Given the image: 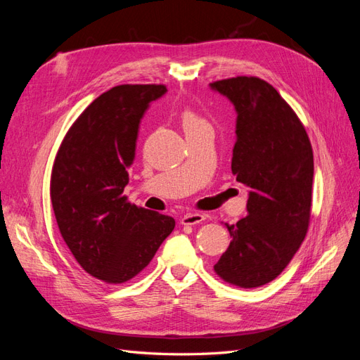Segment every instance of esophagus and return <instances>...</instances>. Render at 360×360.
Instances as JSON below:
<instances>
[{"label": "esophagus", "mask_w": 360, "mask_h": 360, "mask_svg": "<svg viewBox=\"0 0 360 360\" xmlns=\"http://www.w3.org/2000/svg\"><path fill=\"white\" fill-rule=\"evenodd\" d=\"M204 221V214L201 213H186L184 216H181L180 224L181 225H195L200 224Z\"/></svg>", "instance_id": "esophagus-1"}]
</instances>
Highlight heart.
Masks as SVG:
<instances>
[{"mask_svg": "<svg viewBox=\"0 0 360 360\" xmlns=\"http://www.w3.org/2000/svg\"><path fill=\"white\" fill-rule=\"evenodd\" d=\"M181 126L184 129V132L189 134L193 132V130H198L204 126H209V123L202 120L197 112L192 110H184L181 112Z\"/></svg>", "mask_w": 360, "mask_h": 360, "instance_id": "b5f03b06", "label": "heart"}]
</instances>
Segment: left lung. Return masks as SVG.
Returning <instances> with one entry per match:
<instances>
[{"label": "left lung", "mask_w": 360, "mask_h": 360, "mask_svg": "<svg viewBox=\"0 0 360 360\" xmlns=\"http://www.w3.org/2000/svg\"><path fill=\"white\" fill-rule=\"evenodd\" d=\"M210 89L234 105L231 171L248 191V216L224 224L231 243L214 264L224 281L255 288L274 281L308 231L314 156L297 115L266 81L254 76L216 81Z\"/></svg>", "instance_id": "left-lung-1"}]
</instances>
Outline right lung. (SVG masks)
Returning a JSON list of instances; mask_svg holds the SVG:
<instances>
[{"label": "right lung", "instance_id": "right-lung-1", "mask_svg": "<svg viewBox=\"0 0 360 360\" xmlns=\"http://www.w3.org/2000/svg\"><path fill=\"white\" fill-rule=\"evenodd\" d=\"M165 85H118L76 120L53 162L52 209L81 267L108 284L143 270L172 233L171 216L126 201L139 122Z\"/></svg>", "mask_w": 360, "mask_h": 360}]
</instances>
